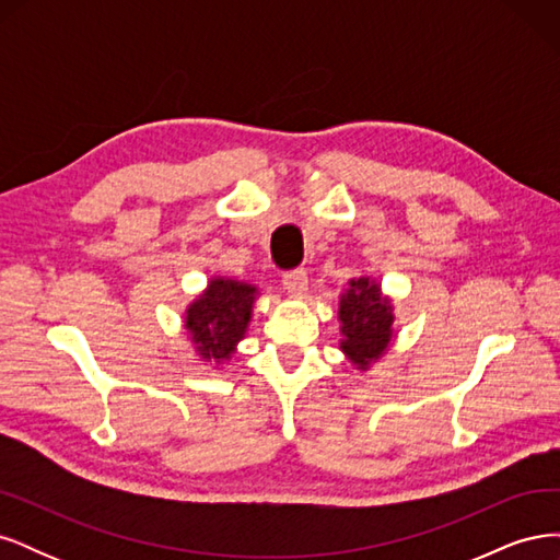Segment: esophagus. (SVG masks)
Here are the masks:
<instances>
[{"instance_id":"esophagus-1","label":"esophagus","mask_w":560,"mask_h":560,"mask_svg":"<svg viewBox=\"0 0 560 560\" xmlns=\"http://www.w3.org/2000/svg\"><path fill=\"white\" fill-rule=\"evenodd\" d=\"M282 287L287 292H290L292 296H303L308 292V276L306 270H292V273H284L282 278Z\"/></svg>"}]
</instances>
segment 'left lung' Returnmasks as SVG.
Segmentation results:
<instances>
[{"label": "left lung", "instance_id": "8db88e82", "mask_svg": "<svg viewBox=\"0 0 560 560\" xmlns=\"http://www.w3.org/2000/svg\"><path fill=\"white\" fill-rule=\"evenodd\" d=\"M338 322L343 334L338 348L354 366L366 371L393 343L395 303L371 276L352 278L348 290L338 296Z\"/></svg>", "mask_w": 560, "mask_h": 560}]
</instances>
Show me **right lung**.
I'll list each match as a JSON object with an SVG mask.
<instances>
[{"label": "right lung", "instance_id": "add662e5", "mask_svg": "<svg viewBox=\"0 0 560 560\" xmlns=\"http://www.w3.org/2000/svg\"><path fill=\"white\" fill-rule=\"evenodd\" d=\"M259 290L249 282L214 276L184 311V329L202 362H229L252 322Z\"/></svg>", "mask_w": 560, "mask_h": 560}]
</instances>
